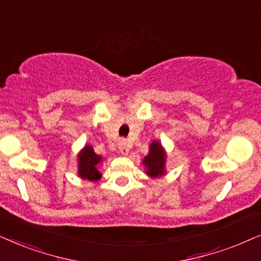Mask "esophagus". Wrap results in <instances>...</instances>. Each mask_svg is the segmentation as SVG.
Wrapping results in <instances>:
<instances>
[{
	"mask_svg": "<svg viewBox=\"0 0 261 261\" xmlns=\"http://www.w3.org/2000/svg\"><path fill=\"white\" fill-rule=\"evenodd\" d=\"M118 148H119V151L121 155H127L128 154V142L125 140V138H121L118 143Z\"/></svg>",
	"mask_w": 261,
	"mask_h": 261,
	"instance_id": "esophagus-1",
	"label": "esophagus"
}]
</instances>
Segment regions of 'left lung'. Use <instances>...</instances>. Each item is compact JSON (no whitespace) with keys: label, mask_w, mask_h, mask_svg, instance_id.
Returning a JSON list of instances; mask_svg holds the SVG:
<instances>
[{"label":"left lung","mask_w":261,"mask_h":261,"mask_svg":"<svg viewBox=\"0 0 261 261\" xmlns=\"http://www.w3.org/2000/svg\"><path fill=\"white\" fill-rule=\"evenodd\" d=\"M166 156L161 144L159 142H152L149 147V154L144 158V166L147 167V174L150 176H159L165 173Z\"/></svg>","instance_id":"obj_1"}]
</instances>
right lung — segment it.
I'll return each mask as SVG.
<instances>
[{
	"instance_id": "right-lung-1",
	"label": "right lung",
	"mask_w": 261,
	"mask_h": 261,
	"mask_svg": "<svg viewBox=\"0 0 261 261\" xmlns=\"http://www.w3.org/2000/svg\"><path fill=\"white\" fill-rule=\"evenodd\" d=\"M99 155H96L90 145L83 149L81 154L79 155V175L83 179L92 180V181H96L100 179V172L98 171V166L100 163Z\"/></svg>"
}]
</instances>
